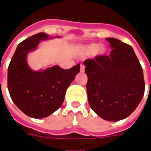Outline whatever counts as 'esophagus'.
Listing matches in <instances>:
<instances>
[{
  "mask_svg": "<svg viewBox=\"0 0 151 151\" xmlns=\"http://www.w3.org/2000/svg\"><path fill=\"white\" fill-rule=\"evenodd\" d=\"M84 70H85L84 65H83V64H81V65H80V71H81V72H83Z\"/></svg>",
  "mask_w": 151,
  "mask_h": 151,
  "instance_id": "obj_1",
  "label": "esophagus"
}]
</instances>
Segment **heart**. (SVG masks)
<instances>
[{"instance_id": "heart-1", "label": "heart", "mask_w": 151, "mask_h": 151, "mask_svg": "<svg viewBox=\"0 0 151 151\" xmlns=\"http://www.w3.org/2000/svg\"><path fill=\"white\" fill-rule=\"evenodd\" d=\"M81 52L85 55L91 54V53H96L98 55H101L104 52V48L100 46L99 44H90V45H86L81 47Z\"/></svg>"}]
</instances>
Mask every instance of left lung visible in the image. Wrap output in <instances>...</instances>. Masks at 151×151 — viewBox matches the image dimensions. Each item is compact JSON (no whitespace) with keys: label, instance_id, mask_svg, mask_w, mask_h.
<instances>
[{"label":"left lung","instance_id":"left-lung-1","mask_svg":"<svg viewBox=\"0 0 151 151\" xmlns=\"http://www.w3.org/2000/svg\"><path fill=\"white\" fill-rule=\"evenodd\" d=\"M106 40L112 48L110 55L83 62L87 92L91 108L102 119L116 122L139 106L144 95V78L132 47L118 39Z\"/></svg>","mask_w":151,"mask_h":151}]
</instances>
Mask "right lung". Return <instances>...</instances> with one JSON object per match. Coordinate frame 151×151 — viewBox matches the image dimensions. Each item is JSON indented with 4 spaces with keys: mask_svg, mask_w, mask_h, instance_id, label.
<instances>
[{
    "mask_svg": "<svg viewBox=\"0 0 151 151\" xmlns=\"http://www.w3.org/2000/svg\"><path fill=\"white\" fill-rule=\"evenodd\" d=\"M50 38L40 32L20 43L8 68V89L12 100L26 115L35 119L47 117L62 106L67 88L80 72V63L67 70L58 65L40 71L29 68V52Z\"/></svg>",
    "mask_w": 151,
    "mask_h": 151,
    "instance_id": "add662e5",
    "label": "right lung"
}]
</instances>
